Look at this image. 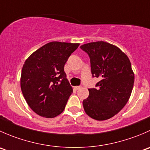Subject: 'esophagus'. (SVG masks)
Wrapping results in <instances>:
<instances>
[{
    "label": "esophagus",
    "instance_id": "esophagus-1",
    "mask_svg": "<svg viewBox=\"0 0 150 150\" xmlns=\"http://www.w3.org/2000/svg\"><path fill=\"white\" fill-rule=\"evenodd\" d=\"M81 88V86H75L74 87V89H75V90H78V89H80Z\"/></svg>",
    "mask_w": 150,
    "mask_h": 150
}]
</instances>
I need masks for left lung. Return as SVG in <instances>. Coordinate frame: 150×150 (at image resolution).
I'll return each instance as SVG.
<instances>
[{
    "instance_id": "8db88e82",
    "label": "left lung",
    "mask_w": 150,
    "mask_h": 150,
    "mask_svg": "<svg viewBox=\"0 0 150 150\" xmlns=\"http://www.w3.org/2000/svg\"><path fill=\"white\" fill-rule=\"evenodd\" d=\"M90 57L93 77L99 78L97 88L88 89L83 101L86 114L96 120L111 118L128 102L134 83V73L126 54L115 45L104 41L81 46Z\"/></svg>"
}]
</instances>
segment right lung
<instances>
[{
	"label": "right lung",
	"instance_id": "1",
	"mask_svg": "<svg viewBox=\"0 0 150 150\" xmlns=\"http://www.w3.org/2000/svg\"><path fill=\"white\" fill-rule=\"evenodd\" d=\"M79 45L50 42L25 60L21 74V89L29 107L38 115L53 118L64 111L72 93L64 67Z\"/></svg>",
	"mask_w": 150,
	"mask_h": 150
}]
</instances>
